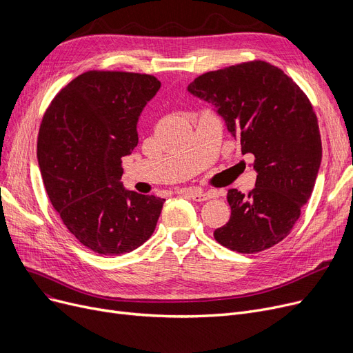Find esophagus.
Returning <instances> with one entry per match:
<instances>
[{
  "instance_id": "1",
  "label": "esophagus",
  "mask_w": 353,
  "mask_h": 353,
  "mask_svg": "<svg viewBox=\"0 0 353 353\" xmlns=\"http://www.w3.org/2000/svg\"><path fill=\"white\" fill-rule=\"evenodd\" d=\"M186 196H189L190 199H193L194 201H206L209 199L216 197L214 192H201L200 189H188L183 192Z\"/></svg>"
}]
</instances>
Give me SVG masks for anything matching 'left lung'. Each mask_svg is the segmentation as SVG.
<instances>
[{
  "instance_id": "8db88e82",
  "label": "left lung",
  "mask_w": 353,
  "mask_h": 353,
  "mask_svg": "<svg viewBox=\"0 0 353 353\" xmlns=\"http://www.w3.org/2000/svg\"><path fill=\"white\" fill-rule=\"evenodd\" d=\"M188 90L212 103L242 153L254 156L256 188L248 196L228 192L230 220L214 230V239L239 253L282 242L301 217L322 160L309 99L281 68L261 60L201 74Z\"/></svg>"
}]
</instances>
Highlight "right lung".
Listing matches in <instances>:
<instances>
[{
  "label": "right lung",
  "mask_w": 353,
  "mask_h": 353,
  "mask_svg": "<svg viewBox=\"0 0 353 353\" xmlns=\"http://www.w3.org/2000/svg\"><path fill=\"white\" fill-rule=\"evenodd\" d=\"M161 83L148 74L87 71L46 110L37 157L51 205L70 233L105 256L128 253L156 229L164 199L123 188L121 157Z\"/></svg>",
  "instance_id": "right-lung-1"
}]
</instances>
